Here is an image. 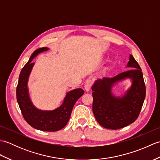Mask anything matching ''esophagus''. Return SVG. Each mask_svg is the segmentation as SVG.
Here are the masks:
<instances>
[{
  "label": "esophagus",
  "mask_w": 160,
  "mask_h": 160,
  "mask_svg": "<svg viewBox=\"0 0 160 160\" xmlns=\"http://www.w3.org/2000/svg\"><path fill=\"white\" fill-rule=\"evenodd\" d=\"M92 86V81L91 80H87L84 83V90L86 91H89Z\"/></svg>",
  "instance_id": "esophagus-1"
}]
</instances>
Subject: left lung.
<instances>
[{"mask_svg": "<svg viewBox=\"0 0 160 160\" xmlns=\"http://www.w3.org/2000/svg\"><path fill=\"white\" fill-rule=\"evenodd\" d=\"M127 67L132 69L113 78L98 79L91 87L93 91V112L102 127L119 129L132 124L140 113L146 96L143 73L137 61L129 56ZM129 79L131 85L120 96L113 87L120 82Z\"/></svg>", "mask_w": 160, "mask_h": 160, "instance_id": "1", "label": "left lung"}]
</instances>
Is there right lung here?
<instances>
[{
	"label": "right lung",
	"instance_id": "1",
	"mask_svg": "<svg viewBox=\"0 0 160 160\" xmlns=\"http://www.w3.org/2000/svg\"><path fill=\"white\" fill-rule=\"evenodd\" d=\"M49 49L48 47H42L34 51L22 69L16 88V98L23 118L31 127L40 131L53 132L65 127L75 103L84 94V90L78 88L68 91L62 103L53 110L40 109L33 104L28 87L29 78L35 64L32 60L38 54Z\"/></svg>",
	"mask_w": 160,
	"mask_h": 160
}]
</instances>
